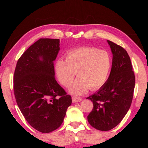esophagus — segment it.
Masks as SVG:
<instances>
[{
	"mask_svg": "<svg viewBox=\"0 0 148 148\" xmlns=\"http://www.w3.org/2000/svg\"><path fill=\"white\" fill-rule=\"evenodd\" d=\"M82 98L81 97H76V96H74L72 97V102H81L82 101Z\"/></svg>",
	"mask_w": 148,
	"mask_h": 148,
	"instance_id": "1",
	"label": "esophagus"
}]
</instances>
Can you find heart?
I'll list each match as a JSON object with an SVG mask.
<instances>
[{
  "instance_id": "b5f03b06",
  "label": "heart",
  "mask_w": 148,
  "mask_h": 148,
  "mask_svg": "<svg viewBox=\"0 0 148 148\" xmlns=\"http://www.w3.org/2000/svg\"><path fill=\"white\" fill-rule=\"evenodd\" d=\"M112 66V57L108 52L95 47H82L67 52L65 61L59 59L56 63V71L60 83L67 87L77 74L78 77L71 87L75 95L99 89L106 83Z\"/></svg>"
}]
</instances>
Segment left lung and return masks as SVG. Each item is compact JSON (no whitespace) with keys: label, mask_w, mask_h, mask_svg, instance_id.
Masks as SVG:
<instances>
[{"label":"left lung","mask_w":148,"mask_h":148,"mask_svg":"<svg viewBox=\"0 0 148 148\" xmlns=\"http://www.w3.org/2000/svg\"><path fill=\"white\" fill-rule=\"evenodd\" d=\"M113 53L110 76L98 91L87 97L93 108L87 116L89 124L99 131L114 128L122 121L132 103L135 76L126 50L108 40Z\"/></svg>","instance_id":"1"}]
</instances>
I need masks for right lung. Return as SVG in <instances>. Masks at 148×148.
<instances>
[{
  "instance_id": "obj_1",
  "label": "right lung",
  "mask_w": 148,
  "mask_h": 148,
  "mask_svg": "<svg viewBox=\"0 0 148 148\" xmlns=\"http://www.w3.org/2000/svg\"><path fill=\"white\" fill-rule=\"evenodd\" d=\"M59 51V39L40 38L19 57L14 74L17 106L29 124L42 133L61 126L72 103L54 76Z\"/></svg>"
}]
</instances>
